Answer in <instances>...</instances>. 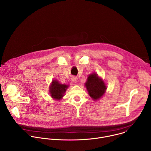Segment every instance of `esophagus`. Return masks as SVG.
Masks as SVG:
<instances>
[{"mask_svg": "<svg viewBox=\"0 0 151 151\" xmlns=\"http://www.w3.org/2000/svg\"><path fill=\"white\" fill-rule=\"evenodd\" d=\"M72 81L73 82H75L76 81V78L75 77H73V78H72Z\"/></svg>", "mask_w": 151, "mask_h": 151, "instance_id": "34e87169", "label": "esophagus"}]
</instances>
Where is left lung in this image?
Wrapping results in <instances>:
<instances>
[{
    "instance_id": "obj_1",
    "label": "left lung",
    "mask_w": 151,
    "mask_h": 151,
    "mask_svg": "<svg viewBox=\"0 0 151 151\" xmlns=\"http://www.w3.org/2000/svg\"><path fill=\"white\" fill-rule=\"evenodd\" d=\"M85 87L90 97L94 100L102 97L107 88L103 81L95 73L89 75L85 83Z\"/></svg>"
}]
</instances>
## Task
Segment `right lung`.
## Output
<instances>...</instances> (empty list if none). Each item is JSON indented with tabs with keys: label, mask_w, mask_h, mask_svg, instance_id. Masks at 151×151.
<instances>
[{
	"label": "right lung",
	"mask_w": 151,
	"mask_h": 151,
	"mask_svg": "<svg viewBox=\"0 0 151 151\" xmlns=\"http://www.w3.org/2000/svg\"><path fill=\"white\" fill-rule=\"evenodd\" d=\"M68 88V85L61 84L57 81H53L50 89L51 96L54 99H61Z\"/></svg>",
	"instance_id": "1"
}]
</instances>
